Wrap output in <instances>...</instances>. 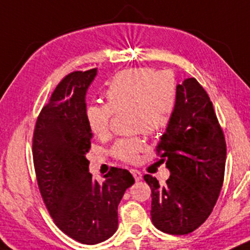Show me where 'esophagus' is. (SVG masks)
<instances>
[{"instance_id": "34e87169", "label": "esophagus", "mask_w": 250, "mask_h": 250, "mask_svg": "<svg viewBox=\"0 0 250 250\" xmlns=\"http://www.w3.org/2000/svg\"><path fill=\"white\" fill-rule=\"evenodd\" d=\"M131 173H132L133 177H134V179H136L137 182L140 181V179H142V177H143V175H142V173L139 172L138 170H131Z\"/></svg>"}]
</instances>
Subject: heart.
Returning <instances> with one entry per match:
<instances>
[{
	"label": "heart",
	"instance_id": "heart-1",
	"mask_svg": "<svg viewBox=\"0 0 250 250\" xmlns=\"http://www.w3.org/2000/svg\"><path fill=\"white\" fill-rule=\"evenodd\" d=\"M177 94V83L171 73L144 67L125 69L108 81L105 91L107 104L89 105L86 120L89 130L102 138L110 133L113 114L128 111L133 131L155 134L170 124ZM144 148V140L137 137L119 139L113 146V155L122 161L134 162Z\"/></svg>",
	"mask_w": 250,
	"mask_h": 250
}]
</instances>
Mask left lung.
Instances as JSON below:
<instances>
[{
  "instance_id": "left-lung-1",
  "label": "left lung",
  "mask_w": 250,
  "mask_h": 250,
  "mask_svg": "<svg viewBox=\"0 0 250 250\" xmlns=\"http://www.w3.org/2000/svg\"><path fill=\"white\" fill-rule=\"evenodd\" d=\"M177 105L157 152L170 171L167 184L145 175L151 188L153 226L171 235L189 234L211 214L222 189L226 140L208 93L195 78L177 85Z\"/></svg>"
}]
</instances>
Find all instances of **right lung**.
<instances>
[{"instance_id":"1","label":"right lung","mask_w":250,"mask_h":250,"mask_svg":"<svg viewBox=\"0 0 250 250\" xmlns=\"http://www.w3.org/2000/svg\"><path fill=\"white\" fill-rule=\"evenodd\" d=\"M98 69L63 78L42 108L33 137L39 189L54 222L83 245H97L118 229V206L134 178L112 167L98 183L86 153L93 133L86 120V93Z\"/></svg>"}]
</instances>
